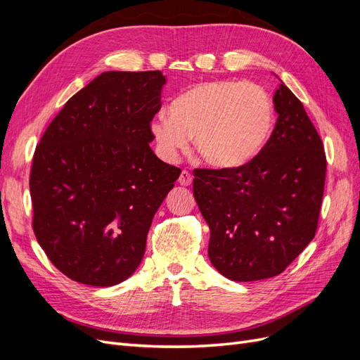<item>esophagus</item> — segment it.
Listing matches in <instances>:
<instances>
[{
    "label": "esophagus",
    "instance_id": "1",
    "mask_svg": "<svg viewBox=\"0 0 360 360\" xmlns=\"http://www.w3.org/2000/svg\"><path fill=\"white\" fill-rule=\"evenodd\" d=\"M192 181H193L192 174L186 169H183L181 174H180V177H179V183L181 184V186H191Z\"/></svg>",
    "mask_w": 360,
    "mask_h": 360
}]
</instances>
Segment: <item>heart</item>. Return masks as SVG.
Returning a JSON list of instances; mask_svg holds the SVG:
<instances>
[{"label": "heart", "mask_w": 360, "mask_h": 360, "mask_svg": "<svg viewBox=\"0 0 360 360\" xmlns=\"http://www.w3.org/2000/svg\"><path fill=\"white\" fill-rule=\"evenodd\" d=\"M275 105L257 84L209 81L191 86L151 122L160 153L176 159L191 136L200 156L221 169L238 168L264 148L275 127Z\"/></svg>", "instance_id": "obj_1"}]
</instances>
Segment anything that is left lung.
Wrapping results in <instances>:
<instances>
[{"instance_id": "obj_1", "label": "left lung", "mask_w": 360, "mask_h": 360, "mask_svg": "<svg viewBox=\"0 0 360 360\" xmlns=\"http://www.w3.org/2000/svg\"><path fill=\"white\" fill-rule=\"evenodd\" d=\"M274 103L275 129L252 160L193 169V197L210 226L209 258L237 282L282 274L319 225L328 165L321 138L287 85Z\"/></svg>"}]
</instances>
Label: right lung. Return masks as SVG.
Segmentation results:
<instances>
[{
    "mask_svg": "<svg viewBox=\"0 0 360 360\" xmlns=\"http://www.w3.org/2000/svg\"><path fill=\"white\" fill-rule=\"evenodd\" d=\"M167 82L159 70L105 72L63 106L36 147L32 230L51 263L93 287L127 279L180 168L150 148Z\"/></svg>",
    "mask_w": 360,
    "mask_h": 360,
    "instance_id": "right-lung-1",
    "label": "right lung"
}]
</instances>
